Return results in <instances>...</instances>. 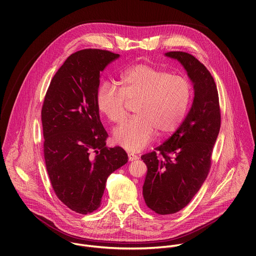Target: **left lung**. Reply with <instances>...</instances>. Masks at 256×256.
I'll use <instances>...</instances> for the list:
<instances>
[{
	"mask_svg": "<svg viewBox=\"0 0 256 256\" xmlns=\"http://www.w3.org/2000/svg\"><path fill=\"white\" fill-rule=\"evenodd\" d=\"M116 56L85 48L72 54L50 81L42 108L44 154L52 190L72 210L101 204L107 177L128 162L122 147H107L99 116L100 72Z\"/></svg>",
	"mask_w": 256,
	"mask_h": 256,
	"instance_id": "1",
	"label": "left lung"
}]
</instances>
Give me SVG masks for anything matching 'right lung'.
<instances>
[{
  "instance_id": "1",
  "label": "right lung",
  "mask_w": 256,
  "mask_h": 256,
  "mask_svg": "<svg viewBox=\"0 0 256 256\" xmlns=\"http://www.w3.org/2000/svg\"><path fill=\"white\" fill-rule=\"evenodd\" d=\"M188 72L194 88L192 108L176 132L153 152L142 155L147 166L146 204L159 214H175L190 204L206 180L221 126L216 83L208 68L184 52H169Z\"/></svg>"
}]
</instances>
